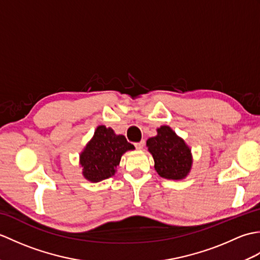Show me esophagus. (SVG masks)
I'll use <instances>...</instances> for the list:
<instances>
[{
    "label": "esophagus",
    "instance_id": "obj_1",
    "mask_svg": "<svg viewBox=\"0 0 260 260\" xmlns=\"http://www.w3.org/2000/svg\"><path fill=\"white\" fill-rule=\"evenodd\" d=\"M144 145H145V141L143 140V141H141V142H139V143H136L135 147L137 148V150H142V148L144 147Z\"/></svg>",
    "mask_w": 260,
    "mask_h": 260
}]
</instances>
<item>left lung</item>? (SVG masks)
I'll use <instances>...</instances> for the list:
<instances>
[{"instance_id":"obj_1","label":"left lung","mask_w":260,"mask_h":260,"mask_svg":"<svg viewBox=\"0 0 260 260\" xmlns=\"http://www.w3.org/2000/svg\"><path fill=\"white\" fill-rule=\"evenodd\" d=\"M156 132V136L146 141L147 151L154 158V169L164 179H185L193 164L190 146L168 125L158 127Z\"/></svg>"}]
</instances>
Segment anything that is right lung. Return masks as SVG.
Returning a JSON list of instances; mask_svg holds the SVG:
<instances>
[{
    "label": "right lung",
    "instance_id": "right-lung-1",
    "mask_svg": "<svg viewBox=\"0 0 260 260\" xmlns=\"http://www.w3.org/2000/svg\"><path fill=\"white\" fill-rule=\"evenodd\" d=\"M135 150L124 135H117L110 127L99 125L93 136L79 154L82 176L97 183L115 175L120 158L127 151Z\"/></svg>",
    "mask_w": 260,
    "mask_h": 260
}]
</instances>
